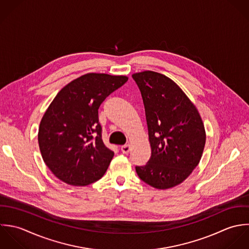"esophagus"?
<instances>
[{"instance_id": "1", "label": "esophagus", "mask_w": 249, "mask_h": 249, "mask_svg": "<svg viewBox=\"0 0 249 249\" xmlns=\"http://www.w3.org/2000/svg\"><path fill=\"white\" fill-rule=\"evenodd\" d=\"M120 150H121V152H122L123 154H128V153L131 151V147H130L129 144H125V145H122V146L120 147Z\"/></svg>"}]
</instances>
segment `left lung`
<instances>
[{
	"label": "left lung",
	"instance_id": "1",
	"mask_svg": "<svg viewBox=\"0 0 249 249\" xmlns=\"http://www.w3.org/2000/svg\"><path fill=\"white\" fill-rule=\"evenodd\" d=\"M143 100L151 157L136 166L139 177L153 188L181 184L200 161L206 134L196 107L169 78L153 71L133 76Z\"/></svg>",
	"mask_w": 249,
	"mask_h": 249
}]
</instances>
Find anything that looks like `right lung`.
<instances>
[{
	"mask_svg": "<svg viewBox=\"0 0 249 249\" xmlns=\"http://www.w3.org/2000/svg\"><path fill=\"white\" fill-rule=\"evenodd\" d=\"M128 78L86 74L65 86L44 113L38 143L55 177L73 186H88L107 171L113 152L102 141L100 105Z\"/></svg>",
	"mask_w": 249,
	"mask_h": 249,
	"instance_id": "obj_1",
	"label": "right lung"
}]
</instances>
